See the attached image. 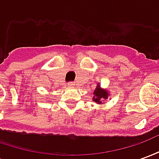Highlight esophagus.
Listing matches in <instances>:
<instances>
[{
    "mask_svg": "<svg viewBox=\"0 0 159 159\" xmlns=\"http://www.w3.org/2000/svg\"><path fill=\"white\" fill-rule=\"evenodd\" d=\"M74 85H75V83H68V86H69V87H74Z\"/></svg>",
    "mask_w": 159,
    "mask_h": 159,
    "instance_id": "esophagus-1",
    "label": "esophagus"
}]
</instances>
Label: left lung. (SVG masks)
<instances>
[{"label": "left lung", "mask_w": 159, "mask_h": 159, "mask_svg": "<svg viewBox=\"0 0 159 159\" xmlns=\"http://www.w3.org/2000/svg\"><path fill=\"white\" fill-rule=\"evenodd\" d=\"M93 94H94V96L93 97V101L97 104H102L103 100H107L109 96L107 90L100 89V85H97L96 89L94 90Z\"/></svg>", "instance_id": "1"}]
</instances>
